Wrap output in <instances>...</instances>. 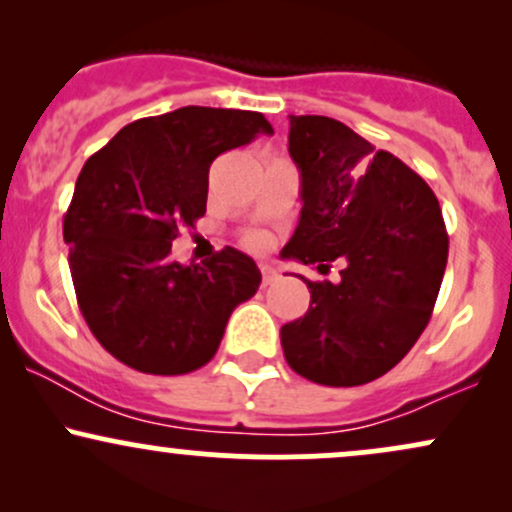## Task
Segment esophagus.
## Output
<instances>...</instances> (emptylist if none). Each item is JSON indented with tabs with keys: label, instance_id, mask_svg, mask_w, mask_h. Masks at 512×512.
<instances>
[{
	"label": "esophagus",
	"instance_id": "34e87169",
	"mask_svg": "<svg viewBox=\"0 0 512 512\" xmlns=\"http://www.w3.org/2000/svg\"><path fill=\"white\" fill-rule=\"evenodd\" d=\"M262 286H269L272 284V281H276V269H272V267H267V264H262Z\"/></svg>",
	"mask_w": 512,
	"mask_h": 512
}]
</instances>
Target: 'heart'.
<instances>
[{"label":"heart","mask_w":512,"mask_h":512,"mask_svg":"<svg viewBox=\"0 0 512 512\" xmlns=\"http://www.w3.org/2000/svg\"><path fill=\"white\" fill-rule=\"evenodd\" d=\"M245 243H248L252 250H264L267 248L269 240H267V236H262V233H252V236L245 238Z\"/></svg>","instance_id":"obj_1"}]
</instances>
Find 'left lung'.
<instances>
[{"instance_id":"8db88e82","label":"left lung","mask_w":512,"mask_h":512,"mask_svg":"<svg viewBox=\"0 0 512 512\" xmlns=\"http://www.w3.org/2000/svg\"><path fill=\"white\" fill-rule=\"evenodd\" d=\"M301 221L281 255L344 257L342 281H308L310 308L281 327L286 363L317 385H366L426 330L448 264V231L421 175L344 122L291 115ZM325 267V264H322Z\"/></svg>"}]
</instances>
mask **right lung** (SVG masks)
Returning <instances> with one entry per match:
<instances>
[{
    "instance_id": "obj_1",
    "label": "right lung",
    "mask_w": 512,
    "mask_h": 512,
    "mask_svg": "<svg viewBox=\"0 0 512 512\" xmlns=\"http://www.w3.org/2000/svg\"><path fill=\"white\" fill-rule=\"evenodd\" d=\"M272 132L262 113L187 105L129 122L84 163L62 231L81 315L117 361L182 375L214 358L262 274L233 248L170 262V245L207 211L214 158Z\"/></svg>"
}]
</instances>
